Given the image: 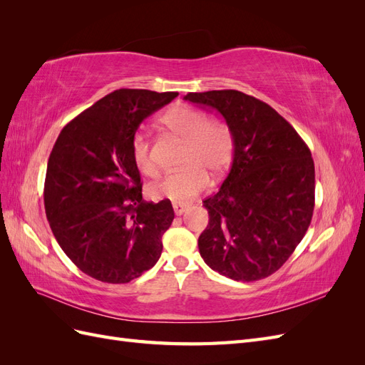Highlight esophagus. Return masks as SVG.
Masks as SVG:
<instances>
[{"label":"esophagus","mask_w":365,"mask_h":365,"mask_svg":"<svg viewBox=\"0 0 365 365\" xmlns=\"http://www.w3.org/2000/svg\"><path fill=\"white\" fill-rule=\"evenodd\" d=\"M190 205L185 204V202H173V210H175V215L176 216H181L182 213L187 212V208H189Z\"/></svg>","instance_id":"34e87169"}]
</instances>
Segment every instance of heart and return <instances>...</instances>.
Here are the masks:
<instances>
[{
    "label": "heart",
    "instance_id": "b5f03b06",
    "mask_svg": "<svg viewBox=\"0 0 365 365\" xmlns=\"http://www.w3.org/2000/svg\"><path fill=\"white\" fill-rule=\"evenodd\" d=\"M161 120L175 135L184 140L181 155L184 168L150 184L149 195L173 201L192 200L208 185L207 172L219 175L230 165L235 150L233 134L222 121L208 120L205 113L187 105L173 106ZM130 153L141 173L158 175V165L145 132H137L132 137Z\"/></svg>",
    "mask_w": 365,
    "mask_h": 365
}]
</instances>
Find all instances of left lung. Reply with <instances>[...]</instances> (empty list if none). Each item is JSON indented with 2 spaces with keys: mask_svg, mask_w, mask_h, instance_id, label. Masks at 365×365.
<instances>
[{
  "mask_svg": "<svg viewBox=\"0 0 365 365\" xmlns=\"http://www.w3.org/2000/svg\"><path fill=\"white\" fill-rule=\"evenodd\" d=\"M233 134L230 173L207 197L210 220L197 239L204 262L237 282H256L289 259L311 225L315 168L311 150L275 109L236 90L189 93Z\"/></svg>",
  "mask_w": 365,
  "mask_h": 365,
  "instance_id": "1",
  "label": "left lung"
}]
</instances>
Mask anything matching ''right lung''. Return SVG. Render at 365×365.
Returning <instances> with one entry per match:
<instances>
[{"mask_svg":"<svg viewBox=\"0 0 365 365\" xmlns=\"http://www.w3.org/2000/svg\"><path fill=\"white\" fill-rule=\"evenodd\" d=\"M178 93L121 88L65 126L50 153L43 205L70 260L90 277L128 283L161 256L170 201L146 202L130 141L146 117Z\"/></svg>","mask_w":365,"mask_h":365,"instance_id":"1","label":"right lung"}]
</instances>
